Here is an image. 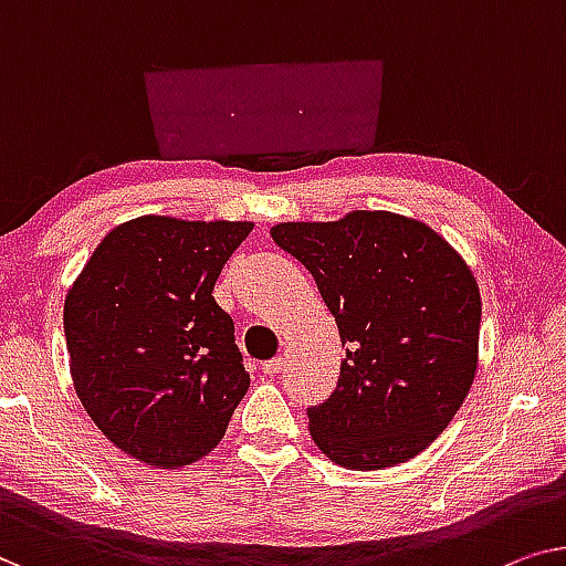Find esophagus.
Listing matches in <instances>:
<instances>
[{"mask_svg": "<svg viewBox=\"0 0 566 566\" xmlns=\"http://www.w3.org/2000/svg\"><path fill=\"white\" fill-rule=\"evenodd\" d=\"M282 364H284L282 358L264 360V364H261V374H266V376H274V374H280V370H282Z\"/></svg>", "mask_w": 566, "mask_h": 566, "instance_id": "1", "label": "esophagus"}]
</instances>
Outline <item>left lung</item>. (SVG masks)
<instances>
[{
    "label": "left lung",
    "instance_id": "1",
    "mask_svg": "<svg viewBox=\"0 0 566 566\" xmlns=\"http://www.w3.org/2000/svg\"><path fill=\"white\" fill-rule=\"evenodd\" d=\"M272 239L315 276L345 345L335 391L307 409L312 440L350 470L415 458L475 378L480 292L465 261L429 226L384 210L280 223Z\"/></svg>",
    "mask_w": 566,
    "mask_h": 566
}]
</instances>
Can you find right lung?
<instances>
[{
	"label": "right lung",
	"mask_w": 566,
	"mask_h": 566,
	"mask_svg": "<svg viewBox=\"0 0 566 566\" xmlns=\"http://www.w3.org/2000/svg\"><path fill=\"white\" fill-rule=\"evenodd\" d=\"M254 223L134 218L71 286L63 331L75 394L122 452L182 468L223 440L249 391L213 286Z\"/></svg>",
	"instance_id": "add662e5"
}]
</instances>
